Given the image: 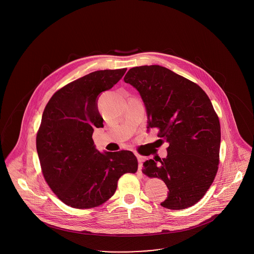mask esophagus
Masks as SVG:
<instances>
[{"label":"esophagus","instance_id":"obj_1","mask_svg":"<svg viewBox=\"0 0 254 254\" xmlns=\"http://www.w3.org/2000/svg\"><path fill=\"white\" fill-rule=\"evenodd\" d=\"M137 159H138V163H139V171H142V168H143V163H144V161H145V159L142 157V156H137Z\"/></svg>","mask_w":254,"mask_h":254}]
</instances>
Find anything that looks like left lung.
<instances>
[{
	"label": "left lung",
	"mask_w": 254,
	"mask_h": 254,
	"mask_svg": "<svg viewBox=\"0 0 254 254\" xmlns=\"http://www.w3.org/2000/svg\"><path fill=\"white\" fill-rule=\"evenodd\" d=\"M124 81L144 102L147 130L158 128V137L169 144L167 157L149 159L143 169L169 189L161 205L184 209L196 204L211 186L219 164L221 128L209 98L199 85L157 64L130 68Z\"/></svg>",
	"instance_id": "8db88e82"
}]
</instances>
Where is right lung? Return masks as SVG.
Masks as SVG:
<instances>
[{
  "mask_svg": "<svg viewBox=\"0 0 254 254\" xmlns=\"http://www.w3.org/2000/svg\"><path fill=\"white\" fill-rule=\"evenodd\" d=\"M127 68L89 73L58 90L44 110L36 147L44 177L65 205L89 208L114 194L119 178L135 173L131 151L100 152L92 134L103 127L98 98L116 85Z\"/></svg>",
  "mask_w": 254,
  "mask_h": 254,
  "instance_id": "right-lung-1",
  "label": "right lung"
}]
</instances>
